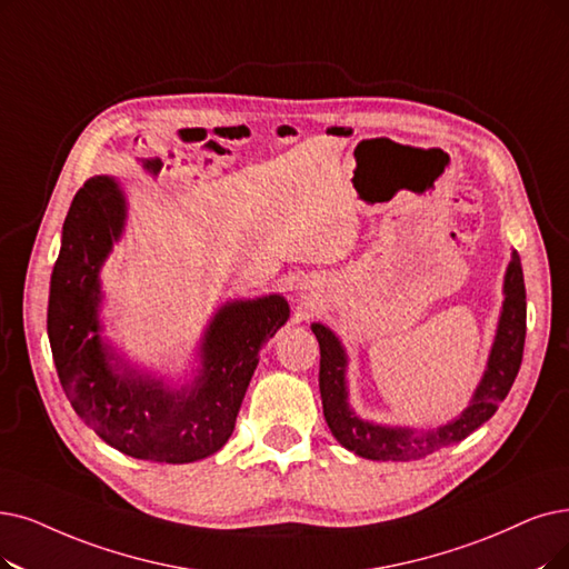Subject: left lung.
<instances>
[{"label": "left lung", "instance_id": "left-lung-1", "mask_svg": "<svg viewBox=\"0 0 569 569\" xmlns=\"http://www.w3.org/2000/svg\"><path fill=\"white\" fill-rule=\"evenodd\" d=\"M505 301L499 310L497 331L488 355L481 382L476 385L469 406L446 425L416 429L399 425H380L363 420L350 406L348 390V352L340 338L322 322H312L310 329L320 343V395L325 420L336 441L352 450L355 456L378 462H406L431 456L439 448L467 439L471 431L488 422L497 406L505 401L518 376L522 346H526V282L518 252L505 272Z\"/></svg>", "mask_w": 569, "mask_h": 569}]
</instances>
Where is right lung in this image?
<instances>
[{"mask_svg": "<svg viewBox=\"0 0 569 569\" xmlns=\"http://www.w3.org/2000/svg\"><path fill=\"white\" fill-rule=\"evenodd\" d=\"M126 221V193L109 174L90 177L67 212L47 320L58 378L77 416L111 448L138 460L196 462L233 435L259 352L287 325L289 303L282 293L226 301L202 331L191 376L170 385L102 336L100 270Z\"/></svg>", "mask_w": 569, "mask_h": 569, "instance_id": "add662e5", "label": "right lung"}]
</instances>
